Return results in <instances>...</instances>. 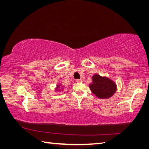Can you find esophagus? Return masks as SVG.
I'll list each match as a JSON object with an SVG mask.
<instances>
[{"instance_id":"1","label":"esophagus","mask_w":149,"mask_h":149,"mask_svg":"<svg viewBox=\"0 0 149 149\" xmlns=\"http://www.w3.org/2000/svg\"><path fill=\"white\" fill-rule=\"evenodd\" d=\"M76 81L77 83H82L83 82V80L81 79H76Z\"/></svg>"}]
</instances>
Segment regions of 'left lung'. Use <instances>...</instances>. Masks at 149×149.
Returning a JSON list of instances; mask_svg holds the SVG:
<instances>
[{
	"label": "left lung",
	"instance_id": "1",
	"mask_svg": "<svg viewBox=\"0 0 149 149\" xmlns=\"http://www.w3.org/2000/svg\"><path fill=\"white\" fill-rule=\"evenodd\" d=\"M92 79L93 82L89 84V88L97 97L108 99L113 96L116 93L117 90L116 84L109 78L94 74Z\"/></svg>",
	"mask_w": 149,
	"mask_h": 149
}]
</instances>
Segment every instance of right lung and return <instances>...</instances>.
Here are the masks:
<instances>
[{"label": "right lung", "mask_w": 149, "mask_h": 149, "mask_svg": "<svg viewBox=\"0 0 149 149\" xmlns=\"http://www.w3.org/2000/svg\"><path fill=\"white\" fill-rule=\"evenodd\" d=\"M60 85H57V86H56V91H61V89H59L60 87Z\"/></svg>", "instance_id": "obj_1"}]
</instances>
